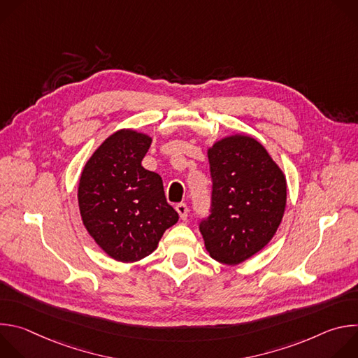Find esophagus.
I'll list each match as a JSON object with an SVG mask.
<instances>
[{"label":"esophagus","instance_id":"esophagus-1","mask_svg":"<svg viewBox=\"0 0 358 358\" xmlns=\"http://www.w3.org/2000/svg\"><path fill=\"white\" fill-rule=\"evenodd\" d=\"M176 210H177V213H178V215H180L181 220H187V217H188V207H187V203H184V202L177 203Z\"/></svg>","mask_w":358,"mask_h":358}]
</instances>
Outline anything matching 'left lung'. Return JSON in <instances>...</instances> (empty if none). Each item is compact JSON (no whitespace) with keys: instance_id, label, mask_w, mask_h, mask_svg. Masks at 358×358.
<instances>
[{"instance_id":"1","label":"left lung","mask_w":358,"mask_h":358,"mask_svg":"<svg viewBox=\"0 0 358 358\" xmlns=\"http://www.w3.org/2000/svg\"><path fill=\"white\" fill-rule=\"evenodd\" d=\"M208 160L211 207L199 231L211 258L238 265L273 238L286 207V180L265 147L248 136L215 143Z\"/></svg>"}]
</instances>
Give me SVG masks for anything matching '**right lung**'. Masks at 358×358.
Returning a JSON list of instances; mask_svg holds the SVG:
<instances>
[{"mask_svg": "<svg viewBox=\"0 0 358 358\" xmlns=\"http://www.w3.org/2000/svg\"><path fill=\"white\" fill-rule=\"evenodd\" d=\"M151 138L133 130L108 137L86 163L78 189L82 221L110 258L129 264L150 255L178 221L163 180L141 166Z\"/></svg>", "mask_w": 358, "mask_h": 358, "instance_id": "add662e5", "label": "right lung"}]
</instances>
